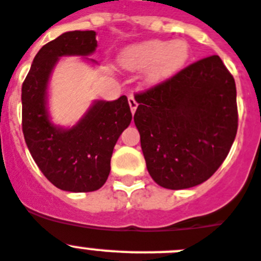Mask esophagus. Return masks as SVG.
<instances>
[{
	"instance_id": "obj_1",
	"label": "esophagus",
	"mask_w": 261,
	"mask_h": 261,
	"mask_svg": "<svg viewBox=\"0 0 261 261\" xmlns=\"http://www.w3.org/2000/svg\"><path fill=\"white\" fill-rule=\"evenodd\" d=\"M128 105H130V109H131V113H135L136 112V108H138V102H136L135 97L133 95L128 96Z\"/></svg>"
}]
</instances>
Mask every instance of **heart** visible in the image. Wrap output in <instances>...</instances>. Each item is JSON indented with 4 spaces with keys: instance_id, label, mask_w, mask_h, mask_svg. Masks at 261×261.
I'll return each mask as SVG.
<instances>
[{
    "instance_id": "obj_1",
    "label": "heart",
    "mask_w": 261,
    "mask_h": 261,
    "mask_svg": "<svg viewBox=\"0 0 261 261\" xmlns=\"http://www.w3.org/2000/svg\"><path fill=\"white\" fill-rule=\"evenodd\" d=\"M190 58V45L185 40H147L122 49L118 63L126 70L147 67L152 83L165 81L185 67Z\"/></svg>"
}]
</instances>
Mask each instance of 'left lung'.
<instances>
[{"instance_id": "obj_1", "label": "left lung", "mask_w": 261, "mask_h": 261, "mask_svg": "<svg viewBox=\"0 0 261 261\" xmlns=\"http://www.w3.org/2000/svg\"><path fill=\"white\" fill-rule=\"evenodd\" d=\"M135 100L134 122L152 179L183 190L212 177L238 128L236 82L221 58L192 63Z\"/></svg>"}]
</instances>
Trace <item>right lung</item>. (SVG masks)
I'll return each mask as SVG.
<instances>
[{
  "mask_svg": "<svg viewBox=\"0 0 261 261\" xmlns=\"http://www.w3.org/2000/svg\"><path fill=\"white\" fill-rule=\"evenodd\" d=\"M97 48L95 31H69L37 51L22 86V127L30 153L56 187L91 192L104 186L110 159L119 135L130 125L126 96L113 101L95 100L75 125L63 127L51 121L49 82L62 57H90Z\"/></svg>",
  "mask_w": 261,
  "mask_h": 261,
  "instance_id": "1",
  "label": "right lung"
}]
</instances>
